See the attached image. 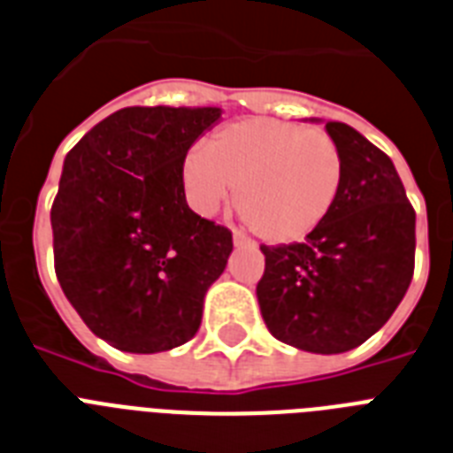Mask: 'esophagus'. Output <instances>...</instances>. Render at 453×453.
Masks as SVG:
<instances>
[{
	"instance_id": "34e87169",
	"label": "esophagus",
	"mask_w": 453,
	"mask_h": 453,
	"mask_svg": "<svg viewBox=\"0 0 453 453\" xmlns=\"http://www.w3.org/2000/svg\"><path fill=\"white\" fill-rule=\"evenodd\" d=\"M233 244L237 246V249H253V242L249 237H244V234L242 233H234V237H233Z\"/></svg>"
}]
</instances>
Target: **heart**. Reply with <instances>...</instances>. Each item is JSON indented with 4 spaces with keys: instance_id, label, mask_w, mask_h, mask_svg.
<instances>
[{
    "instance_id": "b5f03b06",
    "label": "heart",
    "mask_w": 453,
    "mask_h": 453,
    "mask_svg": "<svg viewBox=\"0 0 453 453\" xmlns=\"http://www.w3.org/2000/svg\"><path fill=\"white\" fill-rule=\"evenodd\" d=\"M342 153L328 132L272 119L226 125L207 150L181 160V186L200 214L233 197L246 226L265 242L288 244L321 226L340 195Z\"/></svg>"
}]
</instances>
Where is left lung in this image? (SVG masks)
<instances>
[{
    "mask_svg": "<svg viewBox=\"0 0 453 453\" xmlns=\"http://www.w3.org/2000/svg\"><path fill=\"white\" fill-rule=\"evenodd\" d=\"M326 132L344 165L340 195L303 244L260 246L256 296L279 342L330 356L360 347L405 297L417 214L384 150L347 123L328 120Z\"/></svg>",
    "mask_w": 453,
    "mask_h": 453,
    "instance_id": "left-lung-1",
    "label": "left lung"
}]
</instances>
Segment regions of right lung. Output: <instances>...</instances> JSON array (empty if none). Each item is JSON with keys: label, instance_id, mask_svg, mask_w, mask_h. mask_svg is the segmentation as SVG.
I'll return each mask as SVG.
<instances>
[{"label": "right lung", "instance_id": "add662e5", "mask_svg": "<svg viewBox=\"0 0 453 453\" xmlns=\"http://www.w3.org/2000/svg\"><path fill=\"white\" fill-rule=\"evenodd\" d=\"M219 106H127L67 153L50 209L55 274L88 328L127 354L195 337L233 234L188 207L181 160Z\"/></svg>", "mask_w": 453, "mask_h": 453}]
</instances>
